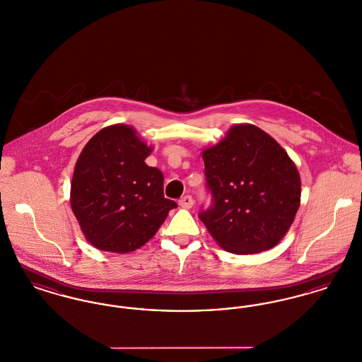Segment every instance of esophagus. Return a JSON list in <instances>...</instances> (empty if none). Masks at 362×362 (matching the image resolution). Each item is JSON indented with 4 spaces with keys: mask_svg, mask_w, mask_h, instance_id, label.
<instances>
[{
    "mask_svg": "<svg viewBox=\"0 0 362 362\" xmlns=\"http://www.w3.org/2000/svg\"><path fill=\"white\" fill-rule=\"evenodd\" d=\"M179 205L183 207V209H191L192 205H194V199H192L191 195H185V197H182L179 199Z\"/></svg>",
    "mask_w": 362,
    "mask_h": 362,
    "instance_id": "esophagus-1",
    "label": "esophagus"
}]
</instances>
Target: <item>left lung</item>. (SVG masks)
Instances as JSON below:
<instances>
[{"label": "left lung", "mask_w": 362, "mask_h": 362, "mask_svg": "<svg viewBox=\"0 0 362 362\" xmlns=\"http://www.w3.org/2000/svg\"><path fill=\"white\" fill-rule=\"evenodd\" d=\"M202 158L213 204L199 218L213 239L239 255L282 240L300 206L301 182L276 139L254 124H235Z\"/></svg>", "instance_id": "1"}]
</instances>
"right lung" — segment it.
I'll return each mask as SVG.
<instances>
[{
    "instance_id": "add662e5",
    "label": "right lung",
    "mask_w": 362,
    "mask_h": 362,
    "mask_svg": "<svg viewBox=\"0 0 362 362\" xmlns=\"http://www.w3.org/2000/svg\"><path fill=\"white\" fill-rule=\"evenodd\" d=\"M152 148L133 127L112 124L88 141L70 186V205L86 240L102 251L126 254L151 240L168 211L164 176L145 158Z\"/></svg>"
}]
</instances>
